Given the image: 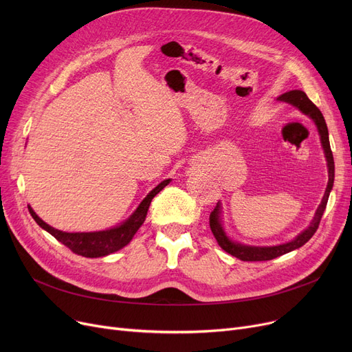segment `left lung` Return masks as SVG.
Masks as SVG:
<instances>
[{"label":"left lung","instance_id":"1","mask_svg":"<svg viewBox=\"0 0 352 352\" xmlns=\"http://www.w3.org/2000/svg\"><path fill=\"white\" fill-rule=\"evenodd\" d=\"M280 101H285L289 102L292 105L297 107L298 109H301L304 114L309 116L314 121H316L317 126H318V133L321 137V142H322V148L324 153L327 157V162H328V186L324 194V198L321 201V204L316 212V217H314L311 226L301 232L297 238L294 239L291 243L283 244V245H276V247H247V245H241V244H235L232 243L231 239H228V236L226 235L223 227L219 224V204H217V207L214 208V211L210 214V227L211 231L217 239L218 245L223 248L224 251H227L228 254L239 258L243 261H268V260H274L276 256H281L289 251L297 250L300 247H302L305 243H308L311 236L316 234V231L320 227L322 214L325 211L327 202H328V197L329 192L332 190V186H334V157H332V151L329 146V138H328V128L324 120V116L321 114V111L316 107L304 91L301 89H292L285 92V94L278 97Z\"/></svg>","mask_w":352,"mask_h":352}]
</instances>
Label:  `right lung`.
<instances>
[{
	"label": "right lung",
	"mask_w": 352,
	"mask_h": 352,
	"mask_svg": "<svg viewBox=\"0 0 352 352\" xmlns=\"http://www.w3.org/2000/svg\"><path fill=\"white\" fill-rule=\"evenodd\" d=\"M170 179H165L161 184L148 194L135 212L129 217L124 224H121L117 228L107 230V231H98V232H63L60 230H55L45 224L44 221L36 215L32 208L30 207V214L35 219V223L38 224L41 228L48 231L55 239H58L61 244H64L67 248H69L74 254H78L87 258H97L104 256L108 254H113L122 247H125L129 241H131L134 234L138 231V228L142 226L145 221L148 208L153 198L165 187L168 186Z\"/></svg>",
	"instance_id": "obj_1"
}]
</instances>
